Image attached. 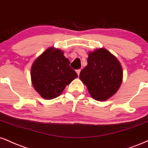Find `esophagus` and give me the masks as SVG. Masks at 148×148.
I'll list each match as a JSON object with an SVG mask.
<instances>
[{"label": "esophagus", "mask_w": 148, "mask_h": 148, "mask_svg": "<svg viewBox=\"0 0 148 148\" xmlns=\"http://www.w3.org/2000/svg\"><path fill=\"white\" fill-rule=\"evenodd\" d=\"M80 72H81V69H77V70H76V73H77L78 75H79Z\"/></svg>", "instance_id": "obj_1"}]
</instances>
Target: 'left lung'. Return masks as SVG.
<instances>
[{
    "instance_id": "8db88e82",
    "label": "left lung",
    "mask_w": 148,
    "mask_h": 148,
    "mask_svg": "<svg viewBox=\"0 0 148 148\" xmlns=\"http://www.w3.org/2000/svg\"><path fill=\"white\" fill-rule=\"evenodd\" d=\"M79 78L94 99L104 101L120 88L122 67L113 54L101 48L89 54L88 65L81 71Z\"/></svg>"
}]
</instances>
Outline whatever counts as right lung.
I'll list each match as a JSON object with an SVG mask.
<instances>
[{
  "label": "right lung",
  "instance_id": "right-lung-1",
  "mask_svg": "<svg viewBox=\"0 0 148 148\" xmlns=\"http://www.w3.org/2000/svg\"><path fill=\"white\" fill-rule=\"evenodd\" d=\"M69 63L63 51L53 47L35 60L31 69L32 83L42 98L52 99L59 97L65 86L78 77Z\"/></svg>",
  "mask_w": 148,
  "mask_h": 148
}]
</instances>
